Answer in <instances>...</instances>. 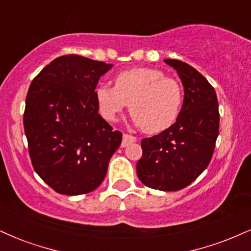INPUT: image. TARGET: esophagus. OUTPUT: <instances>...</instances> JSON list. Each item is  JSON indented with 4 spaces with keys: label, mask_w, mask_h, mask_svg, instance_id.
Listing matches in <instances>:
<instances>
[{
    "label": "esophagus",
    "mask_w": 251,
    "mask_h": 251,
    "mask_svg": "<svg viewBox=\"0 0 251 251\" xmlns=\"http://www.w3.org/2000/svg\"><path fill=\"white\" fill-rule=\"evenodd\" d=\"M137 141V138L135 137V136H132V135H129V134H125L123 135V138H122V147L125 148V147H128L129 144H131V143H134V142H136Z\"/></svg>",
    "instance_id": "34e87169"
}]
</instances>
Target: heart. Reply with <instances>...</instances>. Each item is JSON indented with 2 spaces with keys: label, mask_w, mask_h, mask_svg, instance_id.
<instances>
[{
  "label": "heart",
  "mask_w": 251,
  "mask_h": 251,
  "mask_svg": "<svg viewBox=\"0 0 251 251\" xmlns=\"http://www.w3.org/2000/svg\"><path fill=\"white\" fill-rule=\"evenodd\" d=\"M99 109L106 120L115 121L130 103L135 122L156 134L176 122L182 104L177 80L157 69H134L116 74L115 86L100 83L95 89Z\"/></svg>",
  "instance_id": "obj_1"
}]
</instances>
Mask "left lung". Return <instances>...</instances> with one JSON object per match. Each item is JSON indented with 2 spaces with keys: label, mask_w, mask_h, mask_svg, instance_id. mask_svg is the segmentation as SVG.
I'll list each match as a JSON object with an SVG mask.
<instances>
[{
  "label": "left lung",
  "mask_w": 251,
  "mask_h": 251,
  "mask_svg": "<svg viewBox=\"0 0 251 251\" xmlns=\"http://www.w3.org/2000/svg\"><path fill=\"white\" fill-rule=\"evenodd\" d=\"M177 71L184 86V102L176 123L150 138L142 140L143 156L137 176L145 186L178 191L205 171L219 135V103L213 86L186 63L165 59Z\"/></svg>",
  "instance_id": "obj_1"
}]
</instances>
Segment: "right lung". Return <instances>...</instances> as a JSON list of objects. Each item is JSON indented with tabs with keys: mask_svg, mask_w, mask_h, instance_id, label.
<instances>
[{
	"mask_svg": "<svg viewBox=\"0 0 251 251\" xmlns=\"http://www.w3.org/2000/svg\"><path fill=\"white\" fill-rule=\"evenodd\" d=\"M113 65L78 54L55 58L31 82L23 123L37 175L60 194L100 186L122 132L99 114L95 88Z\"/></svg>",
	"mask_w": 251,
	"mask_h": 251,
	"instance_id": "obj_1",
	"label": "right lung"
}]
</instances>
